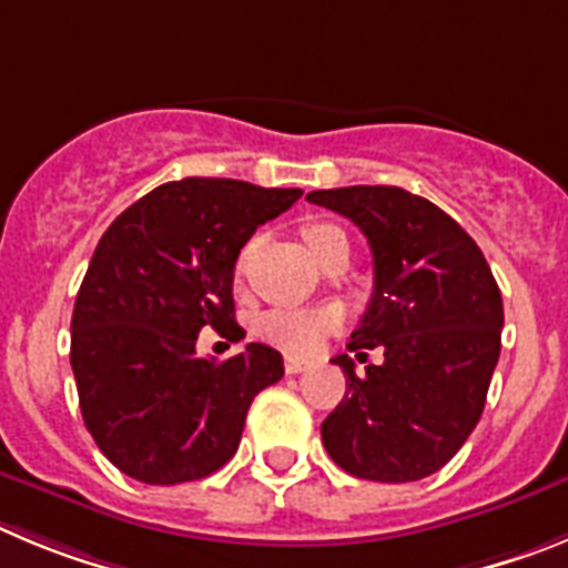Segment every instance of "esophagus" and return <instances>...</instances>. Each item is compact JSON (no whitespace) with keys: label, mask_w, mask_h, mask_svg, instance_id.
Listing matches in <instances>:
<instances>
[{"label":"esophagus","mask_w":568,"mask_h":568,"mask_svg":"<svg viewBox=\"0 0 568 568\" xmlns=\"http://www.w3.org/2000/svg\"><path fill=\"white\" fill-rule=\"evenodd\" d=\"M311 362L308 359H300V356H285V371L288 373H303L308 371Z\"/></svg>","instance_id":"1"}]
</instances>
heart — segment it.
<instances>
[{
    "mask_svg": "<svg viewBox=\"0 0 568 568\" xmlns=\"http://www.w3.org/2000/svg\"><path fill=\"white\" fill-rule=\"evenodd\" d=\"M342 229H336L334 223H308L303 229V237L308 243L311 252H320L328 240L339 237ZM252 254V246L243 248L237 260V268L243 272L246 268V260ZM342 311L336 305H320V308H272L265 311L257 322V334L265 342L291 351V354H308L322 342V336L331 334V331L339 325Z\"/></svg>",
    "mask_w": 568,
    "mask_h": 568,
    "instance_id": "heart-1",
    "label": "heart"
}]
</instances>
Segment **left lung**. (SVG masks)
I'll return each mask as SVG.
<instances>
[{
  "label": "left lung",
  "instance_id": "8db88e82",
  "mask_svg": "<svg viewBox=\"0 0 568 568\" xmlns=\"http://www.w3.org/2000/svg\"><path fill=\"white\" fill-rule=\"evenodd\" d=\"M305 197L351 217L371 243L373 296L347 351H385L365 376L347 354L331 359L347 390L322 422V444L365 481L427 478L481 418L504 328L498 283L475 240L407 189H316Z\"/></svg>",
  "mask_w": 568,
  "mask_h": 568
}]
</instances>
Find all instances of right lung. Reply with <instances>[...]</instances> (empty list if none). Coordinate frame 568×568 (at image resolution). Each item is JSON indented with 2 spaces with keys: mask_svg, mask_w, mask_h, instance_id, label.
I'll use <instances>...</instances> for the list:
<instances>
[{
  "mask_svg": "<svg viewBox=\"0 0 568 568\" xmlns=\"http://www.w3.org/2000/svg\"><path fill=\"white\" fill-rule=\"evenodd\" d=\"M303 189L232 178L163 183L121 212L95 246L70 322V365L87 430L121 473L170 487L217 473L237 453L246 413L283 379L280 351L248 342L201 359L197 334L232 339L234 263L257 226Z\"/></svg>",
  "mask_w": 568,
  "mask_h": 568,
  "instance_id": "obj_1",
  "label": "right lung"
}]
</instances>
